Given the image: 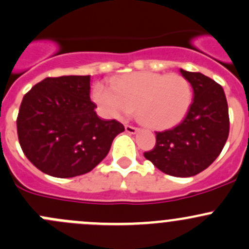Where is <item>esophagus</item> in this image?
Returning a JSON list of instances; mask_svg holds the SVG:
<instances>
[{
  "mask_svg": "<svg viewBox=\"0 0 249 249\" xmlns=\"http://www.w3.org/2000/svg\"><path fill=\"white\" fill-rule=\"evenodd\" d=\"M125 131L129 132V134H136L139 131V129L135 126H131V125H125Z\"/></svg>",
  "mask_w": 249,
  "mask_h": 249,
  "instance_id": "34e87169",
  "label": "esophagus"
}]
</instances>
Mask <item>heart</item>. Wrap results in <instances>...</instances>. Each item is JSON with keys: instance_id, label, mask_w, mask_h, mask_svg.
Segmentation results:
<instances>
[{"instance_id": "1", "label": "heart", "mask_w": 249, "mask_h": 249, "mask_svg": "<svg viewBox=\"0 0 249 249\" xmlns=\"http://www.w3.org/2000/svg\"><path fill=\"white\" fill-rule=\"evenodd\" d=\"M92 99L102 114L119 119L135 108L150 129L166 130L179 124L193 100L192 85L178 73L135 72L110 80V88L96 84Z\"/></svg>"}]
</instances>
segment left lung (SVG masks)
<instances>
[{"label": "left lung", "mask_w": 249, "mask_h": 249, "mask_svg": "<svg viewBox=\"0 0 249 249\" xmlns=\"http://www.w3.org/2000/svg\"><path fill=\"white\" fill-rule=\"evenodd\" d=\"M194 91L187 115L171 130L157 134L155 147L144 158L166 175L192 177L207 169L229 136V110L224 90L200 72L179 70Z\"/></svg>", "instance_id": "8db88e82"}]
</instances>
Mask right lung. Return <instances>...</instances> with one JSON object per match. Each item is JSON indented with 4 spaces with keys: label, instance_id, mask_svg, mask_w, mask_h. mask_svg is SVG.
Wrapping results in <instances>:
<instances>
[{
    "label": "right lung",
    "instance_id": "obj_1",
    "mask_svg": "<svg viewBox=\"0 0 249 249\" xmlns=\"http://www.w3.org/2000/svg\"><path fill=\"white\" fill-rule=\"evenodd\" d=\"M90 76L48 77L26 92L17 119L27 159L42 172L70 178L91 171L124 131L115 119L97 117Z\"/></svg>",
    "mask_w": 249,
    "mask_h": 249
}]
</instances>
